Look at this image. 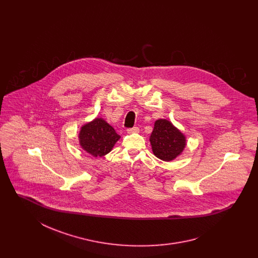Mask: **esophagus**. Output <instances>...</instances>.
<instances>
[{"instance_id":"esophagus-1","label":"esophagus","mask_w":258,"mask_h":258,"mask_svg":"<svg viewBox=\"0 0 258 258\" xmlns=\"http://www.w3.org/2000/svg\"><path fill=\"white\" fill-rule=\"evenodd\" d=\"M126 132H127V134H137V133H139V128L137 126H134V127L127 128Z\"/></svg>"}]
</instances>
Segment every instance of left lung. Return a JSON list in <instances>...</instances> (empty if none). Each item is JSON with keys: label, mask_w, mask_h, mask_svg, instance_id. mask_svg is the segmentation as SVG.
Returning <instances> with one entry per match:
<instances>
[{"label": "left lung", "mask_w": 258, "mask_h": 258, "mask_svg": "<svg viewBox=\"0 0 258 258\" xmlns=\"http://www.w3.org/2000/svg\"><path fill=\"white\" fill-rule=\"evenodd\" d=\"M154 155L160 160L170 161L179 156L185 146V138L169 121H156L150 136Z\"/></svg>", "instance_id": "8db88e82"}]
</instances>
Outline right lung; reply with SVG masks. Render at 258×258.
<instances>
[{
	"mask_svg": "<svg viewBox=\"0 0 258 258\" xmlns=\"http://www.w3.org/2000/svg\"><path fill=\"white\" fill-rule=\"evenodd\" d=\"M120 137L111 125L100 118L83 125L79 134L80 145L94 157L108 154Z\"/></svg>",
	"mask_w": 258,
	"mask_h": 258,
	"instance_id": "add662e5",
	"label": "right lung"
}]
</instances>
